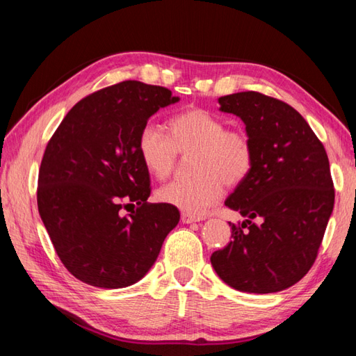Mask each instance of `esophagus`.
Instances as JSON below:
<instances>
[{
	"mask_svg": "<svg viewBox=\"0 0 356 356\" xmlns=\"http://www.w3.org/2000/svg\"><path fill=\"white\" fill-rule=\"evenodd\" d=\"M182 222L184 223H195V222H200V217H195V216L188 214V213H182Z\"/></svg>",
	"mask_w": 356,
	"mask_h": 356,
	"instance_id": "esophagus-1",
	"label": "esophagus"
}]
</instances>
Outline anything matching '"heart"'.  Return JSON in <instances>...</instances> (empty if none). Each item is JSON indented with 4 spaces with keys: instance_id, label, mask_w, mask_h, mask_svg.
<instances>
[{
    "instance_id": "b5f03b06",
    "label": "heart",
    "mask_w": 356,
    "mask_h": 356,
    "mask_svg": "<svg viewBox=\"0 0 356 356\" xmlns=\"http://www.w3.org/2000/svg\"><path fill=\"white\" fill-rule=\"evenodd\" d=\"M166 136L153 124H145L138 134V153L147 171L156 179H166L177 163L179 154H190L193 179H177L162 186L157 197L184 213L200 216L222 199L223 184H243L254 166V145L240 128L211 111L191 108L172 116Z\"/></svg>"
}]
</instances>
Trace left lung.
I'll return each mask as SVG.
<instances>
[{"instance_id": "left-lung-1", "label": "left lung", "mask_w": 356, "mask_h": 356, "mask_svg": "<svg viewBox=\"0 0 356 356\" xmlns=\"http://www.w3.org/2000/svg\"><path fill=\"white\" fill-rule=\"evenodd\" d=\"M238 116L254 145V166L225 205L246 220L211 264L240 292L270 293L300 282L318 254L335 190L323 143L300 113L257 92L218 97Z\"/></svg>"}]
</instances>
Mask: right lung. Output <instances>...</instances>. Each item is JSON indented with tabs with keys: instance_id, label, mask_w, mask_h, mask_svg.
<instances>
[{
	"instance_id": "right-lung-1",
	"label": "right lung",
	"mask_w": 356,
	"mask_h": 356,
	"mask_svg": "<svg viewBox=\"0 0 356 356\" xmlns=\"http://www.w3.org/2000/svg\"><path fill=\"white\" fill-rule=\"evenodd\" d=\"M177 101L165 87L119 82L81 99L45 147L38 211L58 257L81 282L104 289L139 282L179 223L176 207L147 202L149 172L138 153L140 128Z\"/></svg>"
}]
</instances>
